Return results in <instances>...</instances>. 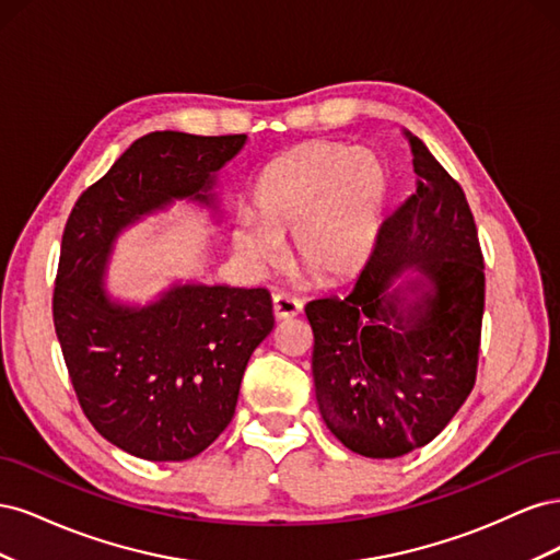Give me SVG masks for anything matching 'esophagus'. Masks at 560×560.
I'll use <instances>...</instances> for the list:
<instances>
[{"label": "esophagus", "mask_w": 560, "mask_h": 560, "mask_svg": "<svg viewBox=\"0 0 560 560\" xmlns=\"http://www.w3.org/2000/svg\"><path fill=\"white\" fill-rule=\"evenodd\" d=\"M301 313V303L287 294H273V317L278 322L294 319Z\"/></svg>", "instance_id": "34e87169"}]
</instances>
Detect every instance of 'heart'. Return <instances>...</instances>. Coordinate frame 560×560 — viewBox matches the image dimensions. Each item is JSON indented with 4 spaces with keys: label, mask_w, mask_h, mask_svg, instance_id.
Instances as JSON below:
<instances>
[{
    "label": "heart",
    "mask_w": 560,
    "mask_h": 560,
    "mask_svg": "<svg viewBox=\"0 0 560 560\" xmlns=\"http://www.w3.org/2000/svg\"><path fill=\"white\" fill-rule=\"evenodd\" d=\"M387 175L369 151L336 142H308L276 156L252 189V214L231 226L235 257L261 273L280 257L290 235V259L327 287L358 280L381 241Z\"/></svg>",
    "instance_id": "1"
}]
</instances>
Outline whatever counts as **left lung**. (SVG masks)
Segmentation results:
<instances>
[{
    "label": "left lung",
    "instance_id": "left-lung-1",
    "mask_svg": "<svg viewBox=\"0 0 560 560\" xmlns=\"http://www.w3.org/2000/svg\"><path fill=\"white\" fill-rule=\"evenodd\" d=\"M416 194L389 214L354 290L306 306L322 420L352 453L430 444L469 397L483 317V257L467 198L416 135Z\"/></svg>",
    "mask_w": 560,
    "mask_h": 560
}]
</instances>
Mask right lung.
Wrapping results in <instances>:
<instances>
[{"instance_id":"add662e5","label":"right lung","mask_w":560,"mask_h":560,"mask_svg":"<svg viewBox=\"0 0 560 560\" xmlns=\"http://www.w3.org/2000/svg\"><path fill=\"white\" fill-rule=\"evenodd\" d=\"M247 135L163 130L135 140L67 219L54 322L74 393L93 428L151 463H182L226 430L252 352L273 329L261 287L175 280L147 303L112 296L114 245L179 200L222 224L217 175Z\"/></svg>"}]
</instances>
